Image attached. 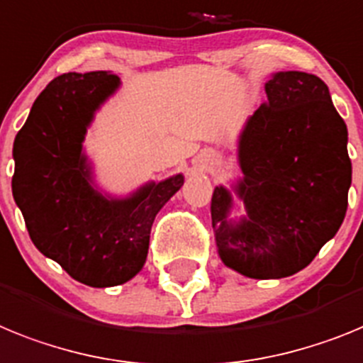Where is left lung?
Masks as SVG:
<instances>
[{
  "instance_id": "obj_1",
  "label": "left lung",
  "mask_w": 363,
  "mask_h": 363,
  "mask_svg": "<svg viewBox=\"0 0 363 363\" xmlns=\"http://www.w3.org/2000/svg\"><path fill=\"white\" fill-rule=\"evenodd\" d=\"M267 102L239 140L245 173L238 195L247 216L226 220L232 197L212 195V226L223 263L254 279H279L305 269L334 238L347 212L351 159L347 125L321 78L276 72Z\"/></svg>"
}]
</instances>
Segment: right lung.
Wrapping results in <instances>:
<instances>
[{"label":"right lung","instance_id":"obj_1","mask_svg":"<svg viewBox=\"0 0 363 363\" xmlns=\"http://www.w3.org/2000/svg\"><path fill=\"white\" fill-rule=\"evenodd\" d=\"M118 84L107 71L56 77L33 104L12 150V195L34 247L96 289L125 283L143 269L155 216L184 182L175 175L122 201L93 190L82 143L93 113Z\"/></svg>","mask_w":363,"mask_h":363}]
</instances>
